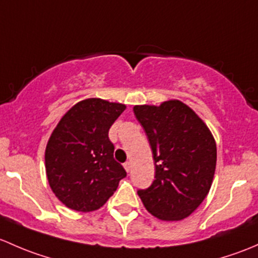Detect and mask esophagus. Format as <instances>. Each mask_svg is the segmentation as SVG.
Segmentation results:
<instances>
[{
	"mask_svg": "<svg viewBox=\"0 0 258 258\" xmlns=\"http://www.w3.org/2000/svg\"><path fill=\"white\" fill-rule=\"evenodd\" d=\"M124 168H125L126 171H130V169H132V164H130V161H126V163H124Z\"/></svg>",
	"mask_w": 258,
	"mask_h": 258,
	"instance_id": "obj_1",
	"label": "esophagus"
}]
</instances>
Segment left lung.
<instances>
[{"instance_id":"obj_1","label":"left lung","mask_w":258,"mask_h":258,"mask_svg":"<svg viewBox=\"0 0 258 258\" xmlns=\"http://www.w3.org/2000/svg\"><path fill=\"white\" fill-rule=\"evenodd\" d=\"M134 114L153 150L155 180L138 190L145 209L164 221H177L199 208L211 187L216 143L206 124L180 100L135 105Z\"/></svg>"}]
</instances>
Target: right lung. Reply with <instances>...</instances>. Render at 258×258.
Masks as SVG:
<instances>
[{
    "label": "right lung",
    "instance_id": "1",
    "mask_svg": "<svg viewBox=\"0 0 258 258\" xmlns=\"http://www.w3.org/2000/svg\"><path fill=\"white\" fill-rule=\"evenodd\" d=\"M125 105L90 98L63 115L46 148V172L54 195L67 208H102L126 176L114 159L108 133Z\"/></svg>",
    "mask_w": 258,
    "mask_h": 258
}]
</instances>
